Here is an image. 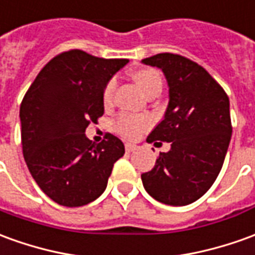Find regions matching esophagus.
<instances>
[{
  "label": "esophagus",
  "mask_w": 255,
  "mask_h": 255,
  "mask_svg": "<svg viewBox=\"0 0 255 255\" xmlns=\"http://www.w3.org/2000/svg\"><path fill=\"white\" fill-rule=\"evenodd\" d=\"M136 147H138V146L133 145V143H129V142H127V143H126V150H127L128 153H131V152H133V150H136Z\"/></svg>",
  "instance_id": "1"
}]
</instances>
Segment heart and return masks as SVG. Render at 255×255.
Here are the masks:
<instances>
[{"label":"heart","instance_id":"1","mask_svg":"<svg viewBox=\"0 0 255 255\" xmlns=\"http://www.w3.org/2000/svg\"><path fill=\"white\" fill-rule=\"evenodd\" d=\"M135 84L138 85L145 95H149L153 91H161V76L157 70L154 69H138L131 74ZM115 81H110L109 84L106 85V88L103 91V103L108 106L112 102V97H113V91H115ZM149 120L143 119V117H131V116L123 115L119 117V120L116 122V128L120 133H123L127 138H135L138 133L147 127Z\"/></svg>","mask_w":255,"mask_h":255}]
</instances>
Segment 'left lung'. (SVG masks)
<instances>
[{
  "label": "left lung",
  "mask_w": 255,
  "mask_h": 255,
  "mask_svg": "<svg viewBox=\"0 0 255 255\" xmlns=\"http://www.w3.org/2000/svg\"><path fill=\"white\" fill-rule=\"evenodd\" d=\"M160 69L168 85L163 120L147 142H170L152 170L143 172L145 190L157 202L186 206L207 192L218 177L232 136L229 98L202 66L174 53L142 60Z\"/></svg>",
  "instance_id": "1"
}]
</instances>
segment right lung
Wrapping results in <instances>:
<instances>
[{"label": "right lung", "instance_id": "add662e5", "mask_svg": "<svg viewBox=\"0 0 255 255\" xmlns=\"http://www.w3.org/2000/svg\"><path fill=\"white\" fill-rule=\"evenodd\" d=\"M127 63L80 49L63 52L44 66L23 98V156L40 189L60 206L97 200L126 152L112 133L91 143L85 128L103 115V91Z\"/></svg>", "mask_w": 255, "mask_h": 255}]
</instances>
